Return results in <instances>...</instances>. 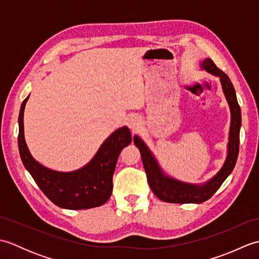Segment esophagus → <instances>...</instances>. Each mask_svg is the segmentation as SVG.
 I'll return each instance as SVG.
<instances>
[{
    "instance_id": "34e87169",
    "label": "esophagus",
    "mask_w": 259,
    "mask_h": 259,
    "mask_svg": "<svg viewBox=\"0 0 259 259\" xmlns=\"http://www.w3.org/2000/svg\"><path fill=\"white\" fill-rule=\"evenodd\" d=\"M126 124H128V126L131 130H134V131L138 130V128L140 126V120L137 117H135V115H133V117H130L128 119V122H126Z\"/></svg>"
}]
</instances>
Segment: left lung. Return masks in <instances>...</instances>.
<instances>
[{
    "label": "left lung",
    "instance_id": "left-lung-1",
    "mask_svg": "<svg viewBox=\"0 0 259 259\" xmlns=\"http://www.w3.org/2000/svg\"><path fill=\"white\" fill-rule=\"evenodd\" d=\"M200 70L218 76L221 80L223 92L230 110V126L227 144V156L222 168L211 178L200 184L185 183L166 174L156 159L150 148L139 136L134 137L135 145L140 151L142 163L147 174L148 184L159 199L174 203H201L208 200L228 176L232 174L237 161L239 151V133L241 126L240 107L236 97V91L232 81L226 73L219 70L211 59H205L199 63Z\"/></svg>",
    "mask_w": 259,
    "mask_h": 259
}]
</instances>
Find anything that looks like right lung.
<instances>
[{
	"instance_id": "right-lung-1",
	"label": "right lung",
	"mask_w": 259,
	"mask_h": 259,
	"mask_svg": "<svg viewBox=\"0 0 259 259\" xmlns=\"http://www.w3.org/2000/svg\"><path fill=\"white\" fill-rule=\"evenodd\" d=\"M19 114V151L25 169L49 199L64 209H89L107 202L112 194V177L118 157L133 140L128 126H121L103 141L91 160L73 171H57L35 160L24 138V109Z\"/></svg>"
}]
</instances>
